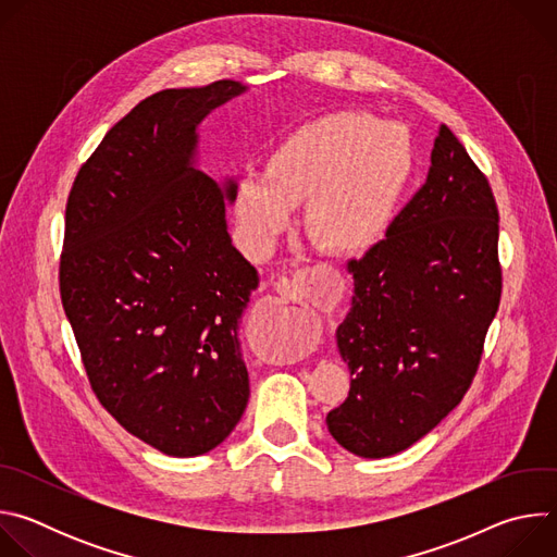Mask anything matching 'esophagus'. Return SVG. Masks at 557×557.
<instances>
[{
  "mask_svg": "<svg viewBox=\"0 0 557 557\" xmlns=\"http://www.w3.org/2000/svg\"><path fill=\"white\" fill-rule=\"evenodd\" d=\"M282 297H304L314 306L335 301L339 297V275L333 267L299 269L290 277H280L275 284Z\"/></svg>",
  "mask_w": 557,
  "mask_h": 557,
  "instance_id": "obj_1",
  "label": "esophagus"
}]
</instances>
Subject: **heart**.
<instances>
[{
	"label": "heart",
	"instance_id": "heart-1",
	"mask_svg": "<svg viewBox=\"0 0 557 557\" xmlns=\"http://www.w3.org/2000/svg\"><path fill=\"white\" fill-rule=\"evenodd\" d=\"M412 174V143L396 123L339 110L284 132L267 174L237 178L233 207L249 240L264 249L308 202V231L337 253H359L389 228Z\"/></svg>",
	"mask_w": 557,
	"mask_h": 557
}]
</instances>
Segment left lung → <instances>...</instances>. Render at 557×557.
Returning <instances> with one entry per match:
<instances>
[{"label": "left lung", "instance_id": "left-lung-1", "mask_svg": "<svg viewBox=\"0 0 557 557\" xmlns=\"http://www.w3.org/2000/svg\"><path fill=\"white\" fill-rule=\"evenodd\" d=\"M348 273L355 295L337 346L352 379L326 423L348 451L385 458L462 401L503 293L498 205L447 125L425 185Z\"/></svg>", "mask_w": 557, "mask_h": 557}]
</instances>
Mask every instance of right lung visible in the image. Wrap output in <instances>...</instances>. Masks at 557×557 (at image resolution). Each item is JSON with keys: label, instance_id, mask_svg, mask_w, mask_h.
<instances>
[{"label": "right lung", "instance_id": "obj_1", "mask_svg": "<svg viewBox=\"0 0 557 557\" xmlns=\"http://www.w3.org/2000/svg\"><path fill=\"white\" fill-rule=\"evenodd\" d=\"M231 78L140 101L78 170L59 290L101 406L168 456L220 445L249 404L237 322L260 277L231 245L220 187L194 168L198 123Z\"/></svg>", "mask_w": 557, "mask_h": 557}]
</instances>
